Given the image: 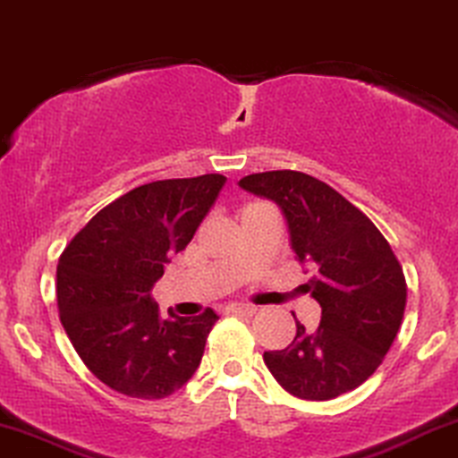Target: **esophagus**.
<instances>
[{
    "label": "esophagus",
    "mask_w": 458,
    "mask_h": 458,
    "mask_svg": "<svg viewBox=\"0 0 458 458\" xmlns=\"http://www.w3.org/2000/svg\"><path fill=\"white\" fill-rule=\"evenodd\" d=\"M225 311L233 313V316H253L256 307L253 305H241V302H233V305L225 307Z\"/></svg>",
    "instance_id": "esophagus-1"
}]
</instances>
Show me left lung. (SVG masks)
<instances>
[{
    "instance_id": "obj_1",
    "label": "left lung",
    "mask_w": 458,
    "mask_h": 458,
    "mask_svg": "<svg viewBox=\"0 0 458 458\" xmlns=\"http://www.w3.org/2000/svg\"><path fill=\"white\" fill-rule=\"evenodd\" d=\"M239 185L282 208L296 258L316 268L307 290L322 307L316 330L296 322L288 348L264 352L268 371L284 390L307 401L358 388L382 365L405 311L403 268L388 241L360 208L316 176L271 170L243 176Z\"/></svg>"
}]
</instances>
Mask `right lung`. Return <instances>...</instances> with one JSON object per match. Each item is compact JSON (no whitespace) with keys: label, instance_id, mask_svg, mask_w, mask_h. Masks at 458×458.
I'll return each instance as SVG.
<instances>
[{"label":"right lung","instance_id":"right-lung-1","mask_svg":"<svg viewBox=\"0 0 458 458\" xmlns=\"http://www.w3.org/2000/svg\"><path fill=\"white\" fill-rule=\"evenodd\" d=\"M224 183V174H202L134 187L64 250L59 318L76 354L108 388L164 399L196 373L217 313L162 318L151 288L194 239Z\"/></svg>","mask_w":458,"mask_h":458}]
</instances>
